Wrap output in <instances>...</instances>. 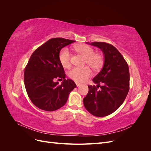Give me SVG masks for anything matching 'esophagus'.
Segmentation results:
<instances>
[{
    "label": "esophagus",
    "mask_w": 151,
    "mask_h": 151,
    "mask_svg": "<svg viewBox=\"0 0 151 151\" xmlns=\"http://www.w3.org/2000/svg\"><path fill=\"white\" fill-rule=\"evenodd\" d=\"M76 84L77 87H79L81 85V84L79 83H77V82H76Z\"/></svg>",
    "instance_id": "34e87169"
}]
</instances>
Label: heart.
Returning a JSON list of instances; mask_svg holds the SVG:
<instances>
[{
  "mask_svg": "<svg viewBox=\"0 0 151 151\" xmlns=\"http://www.w3.org/2000/svg\"><path fill=\"white\" fill-rule=\"evenodd\" d=\"M76 51L84 57V64H88L95 71L101 69L104 64V57L101 53H95L93 47L86 44L74 46ZM59 60L64 68L70 67L72 54L67 48H63L59 53ZM91 70L88 66L74 67L68 72V76L76 82H84L91 76Z\"/></svg>",
  "mask_w": 151,
  "mask_h": 151,
  "instance_id": "obj_1",
  "label": "heart"
}]
</instances>
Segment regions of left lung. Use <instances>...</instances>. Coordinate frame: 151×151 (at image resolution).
<instances>
[{"label":"left lung","mask_w":151,"mask_h":151,"mask_svg":"<svg viewBox=\"0 0 151 151\" xmlns=\"http://www.w3.org/2000/svg\"><path fill=\"white\" fill-rule=\"evenodd\" d=\"M90 45L102 50L104 62L93 79L97 86H88L89 92L83 103L91 114L103 117L115 112L125 101L130 88L129 69L124 58L112 45L96 42Z\"/></svg>","instance_id":"obj_1"}]
</instances>
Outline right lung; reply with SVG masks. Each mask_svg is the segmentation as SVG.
I'll list each match as a JSON object with an SVG mask.
<instances>
[{
  "instance_id": "add662e5",
  "label": "right lung",
  "mask_w": 151,
  "mask_h": 151,
  "mask_svg": "<svg viewBox=\"0 0 151 151\" xmlns=\"http://www.w3.org/2000/svg\"><path fill=\"white\" fill-rule=\"evenodd\" d=\"M74 42L52 38L36 49L30 57L24 69V85L31 102L38 108L48 111L60 108L76 87L72 80L65 79V72L58 57L62 48ZM57 79H63V83L59 85Z\"/></svg>"
}]
</instances>
